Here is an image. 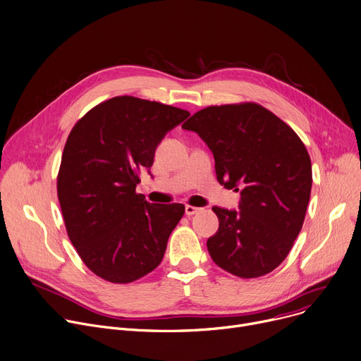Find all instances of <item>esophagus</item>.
<instances>
[{"mask_svg": "<svg viewBox=\"0 0 361 361\" xmlns=\"http://www.w3.org/2000/svg\"><path fill=\"white\" fill-rule=\"evenodd\" d=\"M199 212H200V209L196 207V206H190V204L185 206V214H187V216H193V214H196V213H199Z\"/></svg>", "mask_w": 361, "mask_h": 361, "instance_id": "1", "label": "esophagus"}]
</instances>
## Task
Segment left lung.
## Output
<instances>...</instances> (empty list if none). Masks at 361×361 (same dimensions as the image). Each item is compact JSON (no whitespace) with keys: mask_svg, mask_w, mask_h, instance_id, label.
Returning a JSON list of instances; mask_svg holds the SVG:
<instances>
[{"mask_svg":"<svg viewBox=\"0 0 361 361\" xmlns=\"http://www.w3.org/2000/svg\"><path fill=\"white\" fill-rule=\"evenodd\" d=\"M183 129L214 157L218 181L241 190L239 212L213 207L219 229L207 239L212 259L228 273L255 279L284 261L298 238L312 188V164L296 132L257 103L209 106Z\"/></svg>","mask_w":361,"mask_h":361,"instance_id":"obj_1","label":"left lung"}]
</instances>
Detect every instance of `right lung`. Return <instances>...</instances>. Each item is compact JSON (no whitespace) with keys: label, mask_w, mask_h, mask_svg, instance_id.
<instances>
[{"label":"right lung","mask_w":361,"mask_h":361,"mask_svg":"<svg viewBox=\"0 0 361 361\" xmlns=\"http://www.w3.org/2000/svg\"><path fill=\"white\" fill-rule=\"evenodd\" d=\"M190 113L118 95L87 111L72 128L58 173L68 238L85 266L126 284L155 270L184 204H152L136 193L158 143Z\"/></svg>","instance_id":"1"}]
</instances>
